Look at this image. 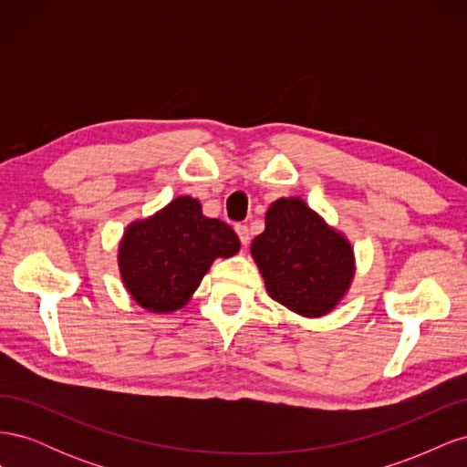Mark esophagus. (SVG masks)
<instances>
[{"mask_svg":"<svg viewBox=\"0 0 467 467\" xmlns=\"http://www.w3.org/2000/svg\"><path fill=\"white\" fill-rule=\"evenodd\" d=\"M235 234L239 235V242H242L244 245H247L251 242V234H249V228L245 223H237L235 225Z\"/></svg>","mask_w":467,"mask_h":467,"instance_id":"esophagus-1","label":"esophagus"}]
</instances>
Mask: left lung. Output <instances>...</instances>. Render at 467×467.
<instances>
[{"label": "left lung", "mask_w": 467, "mask_h": 467, "mask_svg": "<svg viewBox=\"0 0 467 467\" xmlns=\"http://www.w3.org/2000/svg\"><path fill=\"white\" fill-rule=\"evenodd\" d=\"M265 223L251 253L271 298L306 317L329 314L355 275L347 239L300 199L273 202Z\"/></svg>", "instance_id": "left-lung-1"}]
</instances>
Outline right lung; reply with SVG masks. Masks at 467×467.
<instances>
[{
	"mask_svg": "<svg viewBox=\"0 0 467 467\" xmlns=\"http://www.w3.org/2000/svg\"><path fill=\"white\" fill-rule=\"evenodd\" d=\"M237 251L239 239L228 223L206 218L196 199L179 196L126 230L119 265L126 290L140 306L173 312L189 302L212 261Z\"/></svg>",
	"mask_w": 467,
	"mask_h": 467,
	"instance_id": "1",
	"label": "right lung"
}]
</instances>
